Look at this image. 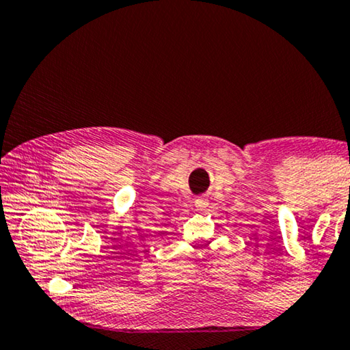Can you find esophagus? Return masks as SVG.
Wrapping results in <instances>:
<instances>
[{"mask_svg":"<svg viewBox=\"0 0 350 350\" xmlns=\"http://www.w3.org/2000/svg\"><path fill=\"white\" fill-rule=\"evenodd\" d=\"M208 206V201L206 200V198H196L195 200V207L198 208V211H202V208H206Z\"/></svg>","mask_w":350,"mask_h":350,"instance_id":"esophagus-1","label":"esophagus"}]
</instances>
